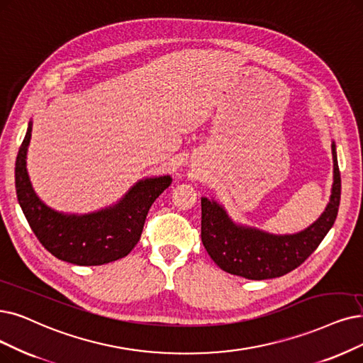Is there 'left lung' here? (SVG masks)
I'll return each instance as SVG.
<instances>
[{
    "label": "left lung",
    "mask_w": 363,
    "mask_h": 363,
    "mask_svg": "<svg viewBox=\"0 0 363 363\" xmlns=\"http://www.w3.org/2000/svg\"><path fill=\"white\" fill-rule=\"evenodd\" d=\"M333 183L325 211L308 228L295 234H271L255 226L237 223L214 198H201L202 244L220 269L249 280H267L298 268L326 237L335 223L341 177L337 146L332 141Z\"/></svg>",
    "instance_id": "1"
}]
</instances>
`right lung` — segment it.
<instances>
[{
	"label": "right lung",
	"mask_w": 363,
	"mask_h": 363,
	"mask_svg": "<svg viewBox=\"0 0 363 363\" xmlns=\"http://www.w3.org/2000/svg\"><path fill=\"white\" fill-rule=\"evenodd\" d=\"M31 133L33 121L16 157L14 183L19 206L38 241L55 257L82 267L125 257L140 241L149 208L171 184V176L141 179L116 204L92 213L56 211L38 198L26 169Z\"/></svg>",
	"instance_id": "obj_1"
}]
</instances>
